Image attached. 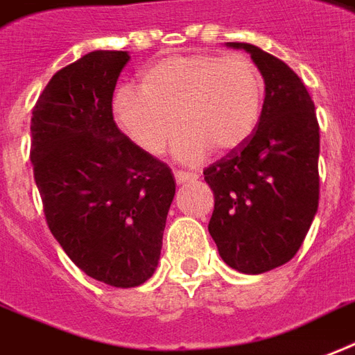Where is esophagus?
I'll return each mask as SVG.
<instances>
[{"label":"esophagus","mask_w":355,"mask_h":355,"mask_svg":"<svg viewBox=\"0 0 355 355\" xmlns=\"http://www.w3.org/2000/svg\"><path fill=\"white\" fill-rule=\"evenodd\" d=\"M199 175L197 173H186V171H175V180L177 184H184V182H191V180H197Z\"/></svg>","instance_id":"1"}]
</instances>
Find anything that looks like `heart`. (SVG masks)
<instances>
[{
    "label": "heart",
    "instance_id": "1",
    "mask_svg": "<svg viewBox=\"0 0 355 355\" xmlns=\"http://www.w3.org/2000/svg\"><path fill=\"white\" fill-rule=\"evenodd\" d=\"M264 94L261 70L245 55H171L143 72L139 93L119 89L113 117L135 147L153 156L166 150L180 124L186 132L175 158L196 164L212 147L229 153L255 134Z\"/></svg>",
    "mask_w": 355,
    "mask_h": 355
}]
</instances>
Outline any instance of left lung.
Listing matches in <instances>:
<instances>
[{
    "label": "left lung",
    "instance_id": "8db88e82",
    "mask_svg": "<svg viewBox=\"0 0 355 355\" xmlns=\"http://www.w3.org/2000/svg\"><path fill=\"white\" fill-rule=\"evenodd\" d=\"M266 94L261 123L242 147L205 169L214 191L208 232L227 266L264 274L296 255L318 210L320 134L315 104L296 72L248 42Z\"/></svg>",
    "mask_w": 355,
    "mask_h": 355
}]
</instances>
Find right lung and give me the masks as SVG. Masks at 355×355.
<instances>
[{"label":"right lung","mask_w":355,"mask_h":355,"mask_svg":"<svg viewBox=\"0 0 355 355\" xmlns=\"http://www.w3.org/2000/svg\"><path fill=\"white\" fill-rule=\"evenodd\" d=\"M128 51L96 50L53 74L31 117V164L51 234L89 277L117 288L156 272L171 169L113 121Z\"/></svg>","instance_id":"1"}]
</instances>
